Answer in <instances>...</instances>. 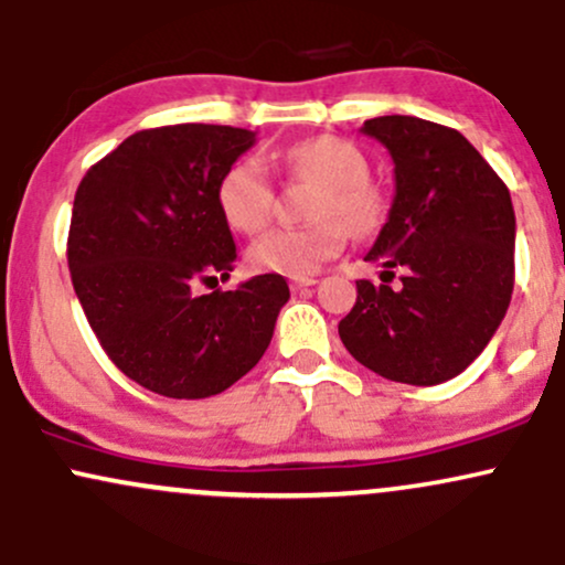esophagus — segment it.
I'll use <instances>...</instances> for the list:
<instances>
[{
    "instance_id": "esophagus-1",
    "label": "esophagus",
    "mask_w": 565,
    "mask_h": 565,
    "mask_svg": "<svg viewBox=\"0 0 565 565\" xmlns=\"http://www.w3.org/2000/svg\"><path fill=\"white\" fill-rule=\"evenodd\" d=\"M291 289H308V287H313V284H316V278L313 276H300V278H291Z\"/></svg>"
}]
</instances>
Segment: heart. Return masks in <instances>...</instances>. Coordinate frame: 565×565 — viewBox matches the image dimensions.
Masks as SVG:
<instances>
[{
	"instance_id": "b5f03b06",
	"label": "heart",
	"mask_w": 565,
	"mask_h": 565,
	"mask_svg": "<svg viewBox=\"0 0 565 565\" xmlns=\"http://www.w3.org/2000/svg\"><path fill=\"white\" fill-rule=\"evenodd\" d=\"M291 178L319 183L310 217H321L300 228H276L257 238L246 257L260 274L310 276L340 255L348 231L369 236L385 220V199L369 183V161L353 142L319 135L289 146L281 153ZM217 204L231 228L257 233L276 212V188L263 161L246 157L220 178Z\"/></svg>"
}]
</instances>
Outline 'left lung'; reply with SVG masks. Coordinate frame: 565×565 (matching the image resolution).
Listing matches in <instances>:
<instances>
[{
	"label": "left lung",
	"mask_w": 565,
	"mask_h": 565,
	"mask_svg": "<svg viewBox=\"0 0 565 565\" xmlns=\"http://www.w3.org/2000/svg\"><path fill=\"white\" fill-rule=\"evenodd\" d=\"M391 151L395 196L366 260L404 268L398 287L355 281L340 340L359 364L406 385L465 372L502 323L515 284L508 185L457 129L417 116L361 127Z\"/></svg>",
	"instance_id": "1"
}]
</instances>
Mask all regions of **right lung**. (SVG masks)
I'll return each instance as SVG.
<instances>
[{"label":"right lung","instance_id":"obj_1","mask_svg":"<svg viewBox=\"0 0 565 565\" xmlns=\"http://www.w3.org/2000/svg\"><path fill=\"white\" fill-rule=\"evenodd\" d=\"M255 132L172 125L129 135L87 170L74 196L68 270L89 327L116 369L167 398H210L270 345L287 278L217 287L236 260L217 204L225 170Z\"/></svg>","mask_w":565,"mask_h":565}]
</instances>
